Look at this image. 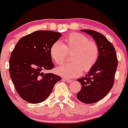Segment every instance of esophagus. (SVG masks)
I'll return each mask as SVG.
<instances>
[{
	"label": "esophagus",
	"instance_id": "1",
	"mask_svg": "<svg viewBox=\"0 0 128 128\" xmlns=\"http://www.w3.org/2000/svg\"><path fill=\"white\" fill-rule=\"evenodd\" d=\"M64 80H65V81H66L67 82H72V80H70V79L66 78H64Z\"/></svg>",
	"mask_w": 128,
	"mask_h": 128
}]
</instances>
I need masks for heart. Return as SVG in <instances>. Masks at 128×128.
<instances>
[{"mask_svg": "<svg viewBox=\"0 0 128 128\" xmlns=\"http://www.w3.org/2000/svg\"><path fill=\"white\" fill-rule=\"evenodd\" d=\"M64 44L56 41L50 48V56L58 64H63L66 60L68 54H72L70 64L58 67V74L68 78L80 76L82 70H91L99 58L98 44L91 41L89 38L80 33H71L65 38Z\"/></svg>", "mask_w": 128, "mask_h": 128, "instance_id": "1", "label": "heart"}]
</instances>
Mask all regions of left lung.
Wrapping results in <instances>:
<instances>
[{"instance_id": "1", "label": "left lung", "mask_w": 128, "mask_h": 128, "mask_svg": "<svg viewBox=\"0 0 128 128\" xmlns=\"http://www.w3.org/2000/svg\"><path fill=\"white\" fill-rule=\"evenodd\" d=\"M81 31L92 36L100 50L98 61L92 69L85 77L77 80L82 86L77 94L78 99L90 104L100 100L112 88L118 59L113 44L102 34L91 30Z\"/></svg>"}]
</instances>
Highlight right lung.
I'll list each match as a JSON object with an SVG mask.
<instances>
[{
	"label": "right lung",
	"instance_id": "right-lung-1",
	"mask_svg": "<svg viewBox=\"0 0 128 128\" xmlns=\"http://www.w3.org/2000/svg\"><path fill=\"white\" fill-rule=\"evenodd\" d=\"M62 33L40 30L21 38L9 60L12 81L20 97L30 103L44 101L61 77L44 73L54 67L50 56L52 46Z\"/></svg>",
	"mask_w": 128,
	"mask_h": 128
}]
</instances>
